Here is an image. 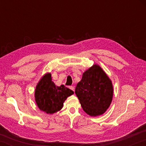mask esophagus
Here are the masks:
<instances>
[{
    "label": "esophagus",
    "instance_id": "esophagus-1",
    "mask_svg": "<svg viewBox=\"0 0 146 146\" xmlns=\"http://www.w3.org/2000/svg\"><path fill=\"white\" fill-rule=\"evenodd\" d=\"M70 88L71 89V90H73V91H75V87H74V86H70Z\"/></svg>",
    "mask_w": 146,
    "mask_h": 146
}]
</instances>
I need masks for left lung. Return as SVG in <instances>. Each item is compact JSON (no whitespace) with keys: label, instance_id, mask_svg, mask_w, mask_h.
<instances>
[{"label":"left lung","instance_id":"left-lung-1","mask_svg":"<svg viewBox=\"0 0 146 146\" xmlns=\"http://www.w3.org/2000/svg\"><path fill=\"white\" fill-rule=\"evenodd\" d=\"M83 110L91 117L104 113L111 103L113 87L111 80L97 64L83 73L75 88Z\"/></svg>","mask_w":146,"mask_h":146}]
</instances>
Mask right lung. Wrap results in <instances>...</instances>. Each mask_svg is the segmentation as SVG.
<instances>
[{
  "instance_id": "obj_1",
  "label": "right lung",
  "mask_w": 146,
  "mask_h": 146,
  "mask_svg": "<svg viewBox=\"0 0 146 146\" xmlns=\"http://www.w3.org/2000/svg\"><path fill=\"white\" fill-rule=\"evenodd\" d=\"M74 93L64 85L55 86L51 74L44 75L36 86L35 98L36 105L41 111L48 114H53L63 107L64 101Z\"/></svg>"
}]
</instances>
